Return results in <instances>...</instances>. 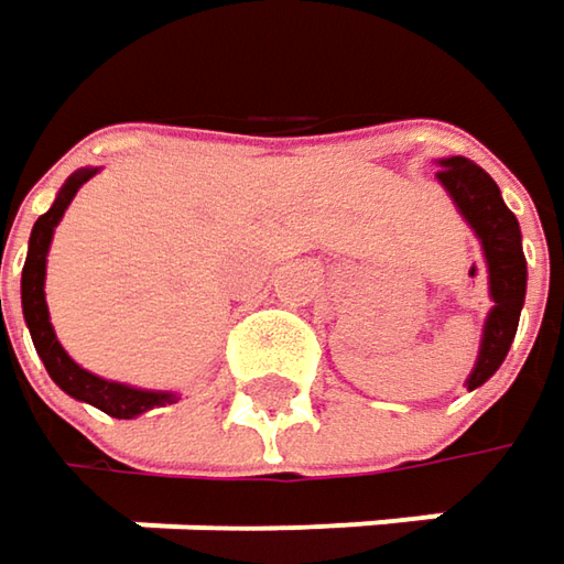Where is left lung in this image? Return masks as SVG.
<instances>
[{"label":"left lung","instance_id":"1","mask_svg":"<svg viewBox=\"0 0 564 564\" xmlns=\"http://www.w3.org/2000/svg\"><path fill=\"white\" fill-rule=\"evenodd\" d=\"M438 167L442 171L435 174V180L442 183V189L452 196L462 219L471 226V231L481 241L487 264V290L494 300L485 319L478 361L465 381L468 390H475V387H481L494 378V371L503 365V358L513 345V335L520 326V310L527 300V254H523L520 223L507 209L500 186L490 180L487 171H481L468 158H442Z\"/></svg>","mask_w":564,"mask_h":564}]
</instances>
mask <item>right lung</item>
Instances as JSON below:
<instances>
[{
	"mask_svg": "<svg viewBox=\"0 0 564 564\" xmlns=\"http://www.w3.org/2000/svg\"><path fill=\"white\" fill-rule=\"evenodd\" d=\"M99 167H79L74 171L67 183L61 186L54 206L34 223L31 238H28V258L25 271H22V313H25V326L31 333V341L51 375V381L61 387L67 397L83 400L116 420H134L154 406H167L177 403V393L171 390H144V387L122 384V381H106L86 368H79L77 361L64 351V345L57 341V333L51 326V313H47V300H44V278H47V251H51V238L57 223L64 219L67 206L74 203L77 189L89 177H96Z\"/></svg>",
	"mask_w": 564,
	"mask_h": 564,
	"instance_id": "1",
	"label": "right lung"
}]
</instances>
